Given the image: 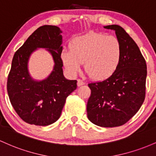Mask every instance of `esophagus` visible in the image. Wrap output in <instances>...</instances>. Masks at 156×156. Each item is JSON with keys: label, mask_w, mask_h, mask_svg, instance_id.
Masks as SVG:
<instances>
[{"label": "esophagus", "mask_w": 156, "mask_h": 156, "mask_svg": "<svg viewBox=\"0 0 156 156\" xmlns=\"http://www.w3.org/2000/svg\"><path fill=\"white\" fill-rule=\"evenodd\" d=\"M85 85V82H83L82 80H77V85L78 86H81V85Z\"/></svg>", "instance_id": "34e87169"}]
</instances>
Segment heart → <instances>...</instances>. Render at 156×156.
Masks as SVG:
<instances>
[{
    "label": "heart",
    "instance_id": "heart-1",
    "mask_svg": "<svg viewBox=\"0 0 156 156\" xmlns=\"http://www.w3.org/2000/svg\"><path fill=\"white\" fill-rule=\"evenodd\" d=\"M70 49L61 52V59L66 71L74 76L82 63L90 78L103 80L111 77L119 67L123 56L118 38L102 33L91 32L71 40Z\"/></svg>",
    "mask_w": 156,
    "mask_h": 156
}]
</instances>
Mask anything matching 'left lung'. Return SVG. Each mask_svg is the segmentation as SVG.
<instances>
[{
	"instance_id": "obj_1",
	"label": "left lung",
	"mask_w": 156,
	"mask_h": 156,
	"mask_svg": "<svg viewBox=\"0 0 156 156\" xmlns=\"http://www.w3.org/2000/svg\"><path fill=\"white\" fill-rule=\"evenodd\" d=\"M114 30L122 46L119 67L111 77L88 84L91 94L87 104L88 119L104 127L121 126L132 118L145 98L146 61L139 46L118 25L104 26Z\"/></svg>"
}]
</instances>
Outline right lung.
I'll return each instance as SVG.
<instances>
[{
  "label": "right lung",
  "mask_w": 156,
  "mask_h": 156,
  "mask_svg": "<svg viewBox=\"0 0 156 156\" xmlns=\"http://www.w3.org/2000/svg\"><path fill=\"white\" fill-rule=\"evenodd\" d=\"M62 31L56 26L45 25L35 30L15 52L7 80L10 102L26 123L47 126L59 119L66 98L76 88V80L65 78L61 52ZM46 48L55 66L48 78L38 81L29 74L27 63L31 53Z\"/></svg>",
  "instance_id": "add662e5"
}]
</instances>
